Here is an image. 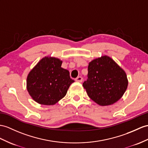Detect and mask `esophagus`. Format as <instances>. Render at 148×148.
I'll use <instances>...</instances> for the list:
<instances>
[{
  "label": "esophagus",
  "instance_id": "1",
  "mask_svg": "<svg viewBox=\"0 0 148 148\" xmlns=\"http://www.w3.org/2000/svg\"><path fill=\"white\" fill-rule=\"evenodd\" d=\"M75 81L77 82H82L83 78L82 77H78L77 78H75Z\"/></svg>",
  "mask_w": 148,
  "mask_h": 148
}]
</instances>
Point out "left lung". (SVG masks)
<instances>
[{
	"label": "left lung",
	"instance_id": "obj_1",
	"mask_svg": "<svg viewBox=\"0 0 148 148\" xmlns=\"http://www.w3.org/2000/svg\"><path fill=\"white\" fill-rule=\"evenodd\" d=\"M87 77L83 86L90 98L102 106L117 102L128 85L125 71L107 56L98 58L89 63Z\"/></svg>",
	"mask_w": 148,
	"mask_h": 148
}]
</instances>
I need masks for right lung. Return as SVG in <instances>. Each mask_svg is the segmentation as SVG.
Masks as SVG:
<instances>
[{
    "label": "right lung",
    "instance_id": "1",
    "mask_svg": "<svg viewBox=\"0 0 148 148\" xmlns=\"http://www.w3.org/2000/svg\"><path fill=\"white\" fill-rule=\"evenodd\" d=\"M62 61L45 57L28 74L27 89L34 101L41 105H54L66 95L75 81L68 70L61 67Z\"/></svg>",
    "mask_w": 148,
    "mask_h": 148
}]
</instances>
